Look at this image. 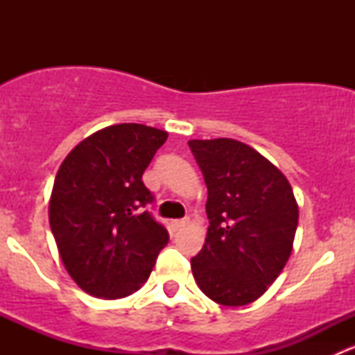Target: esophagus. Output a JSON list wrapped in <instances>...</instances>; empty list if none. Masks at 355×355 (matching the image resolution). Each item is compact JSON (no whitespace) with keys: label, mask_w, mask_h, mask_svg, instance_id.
Masks as SVG:
<instances>
[{"label":"esophagus","mask_w":355,"mask_h":355,"mask_svg":"<svg viewBox=\"0 0 355 355\" xmlns=\"http://www.w3.org/2000/svg\"><path fill=\"white\" fill-rule=\"evenodd\" d=\"M185 225H189V218H184V220H173V221H171V228H173L175 232L182 230V228H184Z\"/></svg>","instance_id":"1"}]
</instances>
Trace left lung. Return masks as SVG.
I'll return each mask as SVG.
<instances>
[{"label": "left lung", "mask_w": 355, "mask_h": 355, "mask_svg": "<svg viewBox=\"0 0 355 355\" xmlns=\"http://www.w3.org/2000/svg\"><path fill=\"white\" fill-rule=\"evenodd\" d=\"M207 187V237L191 259L199 288L221 306H245L292 254L299 206L287 177L234 139L189 141Z\"/></svg>", "instance_id": "left-lung-1"}]
</instances>
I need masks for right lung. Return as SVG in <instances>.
Here are the masks:
<instances>
[{
  "label": "right lung",
  "mask_w": 355,
  "mask_h": 355,
  "mask_svg": "<svg viewBox=\"0 0 355 355\" xmlns=\"http://www.w3.org/2000/svg\"><path fill=\"white\" fill-rule=\"evenodd\" d=\"M168 134L141 123L110 125L63 159L49 227L71 280L89 295L121 299L148 282L168 232L144 211L153 194L142 182Z\"/></svg>",
  "instance_id": "add662e5"
}]
</instances>
